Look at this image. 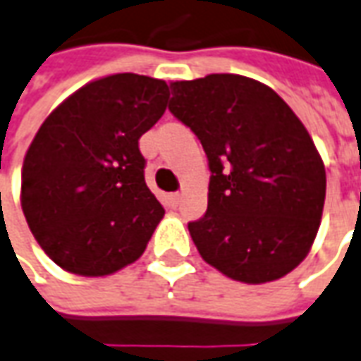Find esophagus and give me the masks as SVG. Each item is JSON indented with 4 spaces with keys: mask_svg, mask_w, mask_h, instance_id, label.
I'll use <instances>...</instances> for the list:
<instances>
[{
    "mask_svg": "<svg viewBox=\"0 0 361 361\" xmlns=\"http://www.w3.org/2000/svg\"><path fill=\"white\" fill-rule=\"evenodd\" d=\"M178 200H180V195H178V192H171V195L166 196V202H169L171 208H175V206L178 204Z\"/></svg>",
    "mask_w": 361,
    "mask_h": 361,
    "instance_id": "esophagus-1",
    "label": "esophagus"
}]
</instances>
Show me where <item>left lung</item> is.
I'll return each instance as SVG.
<instances>
[{"label":"left lung","mask_w":361,"mask_h":361,"mask_svg":"<svg viewBox=\"0 0 361 361\" xmlns=\"http://www.w3.org/2000/svg\"><path fill=\"white\" fill-rule=\"evenodd\" d=\"M169 109L200 139L212 171L208 210L188 224L200 257L233 281L285 277L309 255L326 171L295 111L242 74L171 82Z\"/></svg>","instance_id":"1"}]
</instances>
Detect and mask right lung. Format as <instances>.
Listing matches in <instances>:
<instances>
[{"label":"right lung","mask_w":361,"mask_h":361,"mask_svg":"<svg viewBox=\"0 0 361 361\" xmlns=\"http://www.w3.org/2000/svg\"><path fill=\"white\" fill-rule=\"evenodd\" d=\"M165 80L133 72L84 84L49 114L21 169L29 230L59 267L108 277L137 261L165 210L139 137L165 114Z\"/></svg>","instance_id":"1"}]
</instances>
